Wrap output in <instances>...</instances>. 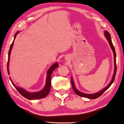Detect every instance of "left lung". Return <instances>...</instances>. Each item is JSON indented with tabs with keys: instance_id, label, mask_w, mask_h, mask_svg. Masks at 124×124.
Returning a JSON list of instances; mask_svg holds the SVG:
<instances>
[{
	"instance_id": "1",
	"label": "left lung",
	"mask_w": 124,
	"mask_h": 124,
	"mask_svg": "<svg viewBox=\"0 0 124 124\" xmlns=\"http://www.w3.org/2000/svg\"><path fill=\"white\" fill-rule=\"evenodd\" d=\"M104 34H105V38H106V39L108 41L109 45H110L111 49L112 50L113 53V55H114V64H115V70H114V73L113 75L112 79H111V82H110L107 86L105 87L103 89L101 90L100 91L98 92V93H92V94H88V93H82V92L79 91L78 90L76 87L75 86L74 84V82L73 81V79H72V77H71V82L72 84V89H73L74 91L76 94H77V95H78L81 97H85V98H88L89 99H96L97 98L100 97L101 94H102L104 92H105L106 90H108L110 86L111 85V84L113 83V82H114V80L115 79V77H116V71H117V65H116V51L115 49L114 48V46L113 45V43L112 42V40H111V35L107 31H104Z\"/></svg>"
}]
</instances>
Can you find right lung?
<instances>
[{"label": "right lung", "mask_w": 124, "mask_h": 124, "mask_svg": "<svg viewBox=\"0 0 124 124\" xmlns=\"http://www.w3.org/2000/svg\"><path fill=\"white\" fill-rule=\"evenodd\" d=\"M19 31H18L15 34L14 37V40L13 41V42L11 44L10 48H9V50L8 52V62H7V71H8V74L9 75V58H10V55L11 53V50L12 49V47H13V46L14 44V41L15 40L16 36L17 34L19 33ZM59 67V64H58L57 62H56L55 63L53 64L52 66H51L49 69H48L47 71V78H46V85L42 90L38 92H34V93H31V92H28L25 89H23L22 88H20V87H18L16 86L14 83L12 81L11 77H9V79H10L11 81L12 82V84L13 85V86L15 87L16 89L18 90V91L20 93L22 96H23L24 97L26 98L30 99H41L46 97L47 96L48 93H49L50 90V86H51V75L53 71L54 70L57 68Z\"/></svg>", "instance_id": "right-lung-1"}]
</instances>
